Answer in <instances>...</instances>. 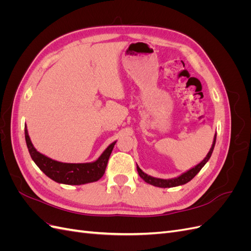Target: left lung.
<instances>
[{
    "label": "left lung",
    "instance_id": "left-lung-1",
    "mask_svg": "<svg viewBox=\"0 0 251 251\" xmlns=\"http://www.w3.org/2000/svg\"><path fill=\"white\" fill-rule=\"evenodd\" d=\"M216 138H217V134H215V137H214V141H212V144H211V148L209 150V151L207 153L206 157H205L203 160L197 164L196 166H194L193 169L186 171L185 173L181 174L180 176L176 177V178H172V179H160V178H155V177H151L150 176V175L143 173L141 171V169L139 168V166L137 165V172L139 174L140 178H142L144 181L147 182V183L149 184H151L154 186H157V187H175V186H179V185H183L185 183H187V182L191 181L197 174H198L201 169L203 168V166L206 164V162L209 160V158L212 154V151H214V148H215V144H216Z\"/></svg>",
    "mask_w": 251,
    "mask_h": 251
}]
</instances>
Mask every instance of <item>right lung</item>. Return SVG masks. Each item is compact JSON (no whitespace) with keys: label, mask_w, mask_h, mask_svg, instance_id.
Instances as JSON below:
<instances>
[{"label":"right lung","mask_w":251,"mask_h":251,"mask_svg":"<svg viewBox=\"0 0 251 251\" xmlns=\"http://www.w3.org/2000/svg\"><path fill=\"white\" fill-rule=\"evenodd\" d=\"M25 139L29 154L40 170L53 181L68 185H81L100 180L103 176L110 155L116 143V141L112 142L103 151V153L98 157L97 160L93 162L65 163L53 160V159L37 151L33 147L31 140H30L26 126Z\"/></svg>","instance_id":"1"}]
</instances>
